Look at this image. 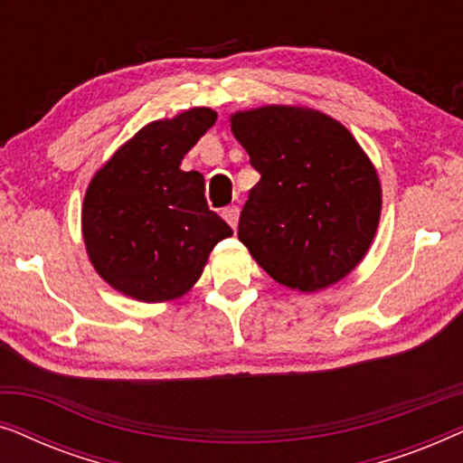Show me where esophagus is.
<instances>
[{
  "label": "esophagus",
  "mask_w": 463,
  "mask_h": 463,
  "mask_svg": "<svg viewBox=\"0 0 463 463\" xmlns=\"http://www.w3.org/2000/svg\"><path fill=\"white\" fill-rule=\"evenodd\" d=\"M238 217H240V208L236 204L223 208V219L233 227V230H236V225H238Z\"/></svg>",
  "instance_id": "esophagus-1"
}]
</instances>
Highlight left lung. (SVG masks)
<instances>
[{"label": "left lung", "mask_w": 463, "mask_h": 463, "mask_svg": "<svg viewBox=\"0 0 463 463\" xmlns=\"http://www.w3.org/2000/svg\"><path fill=\"white\" fill-rule=\"evenodd\" d=\"M261 179L238 238L284 287L312 293L360 263L377 232L382 187L347 128L312 109L269 105L232 118Z\"/></svg>", "instance_id": "1"}]
</instances>
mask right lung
<instances>
[{"label":"right lung","instance_id":"1","mask_svg":"<svg viewBox=\"0 0 463 463\" xmlns=\"http://www.w3.org/2000/svg\"><path fill=\"white\" fill-rule=\"evenodd\" d=\"M214 122L208 107L151 122L88 185L81 211L88 257L124 295L156 303L187 293L214 244L233 233L208 208L204 176L181 170Z\"/></svg>","mask_w":463,"mask_h":463}]
</instances>
